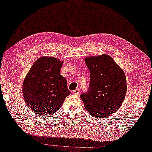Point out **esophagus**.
Returning <instances> with one entry per match:
<instances>
[{"instance_id": "esophagus-1", "label": "esophagus", "mask_w": 152, "mask_h": 152, "mask_svg": "<svg viewBox=\"0 0 152 152\" xmlns=\"http://www.w3.org/2000/svg\"><path fill=\"white\" fill-rule=\"evenodd\" d=\"M72 93L75 94H79V93H80V89H78V88L76 89L75 90L72 91Z\"/></svg>"}]
</instances>
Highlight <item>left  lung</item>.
I'll list each match as a JSON object with an SVG mask.
<instances>
[{"mask_svg": "<svg viewBox=\"0 0 152 152\" xmlns=\"http://www.w3.org/2000/svg\"><path fill=\"white\" fill-rule=\"evenodd\" d=\"M85 63L90 72V81L81 98L91 116L106 118L115 113L124 101L127 88L125 73L106 54L88 57Z\"/></svg>", "mask_w": 152, "mask_h": 152, "instance_id": "1", "label": "left lung"}]
</instances>
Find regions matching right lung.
<instances>
[{
  "mask_svg": "<svg viewBox=\"0 0 152 152\" xmlns=\"http://www.w3.org/2000/svg\"><path fill=\"white\" fill-rule=\"evenodd\" d=\"M63 62L55 58L41 57L26 76L22 93L26 104L37 115H51L60 109L71 94L67 81L60 74Z\"/></svg>",
  "mask_w": 152,
  "mask_h": 152,
  "instance_id": "add662e5",
  "label": "right lung"
}]
</instances>
